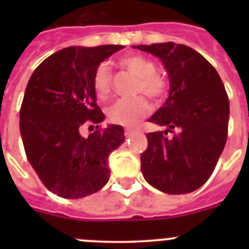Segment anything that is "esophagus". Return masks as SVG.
<instances>
[{"instance_id": "esophagus-1", "label": "esophagus", "mask_w": 249, "mask_h": 249, "mask_svg": "<svg viewBox=\"0 0 249 249\" xmlns=\"http://www.w3.org/2000/svg\"><path fill=\"white\" fill-rule=\"evenodd\" d=\"M133 133H135V131H132V129H126V132H124V136H126V137H132V136H133Z\"/></svg>"}]
</instances>
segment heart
Returning a JSON list of instances; mask_svg holds the SVG:
<instances>
[{
    "label": "heart",
    "mask_w": 249,
    "mask_h": 249,
    "mask_svg": "<svg viewBox=\"0 0 249 249\" xmlns=\"http://www.w3.org/2000/svg\"><path fill=\"white\" fill-rule=\"evenodd\" d=\"M120 65L129 73L137 77L136 93H144L153 101H160L167 93V81L163 76L155 72L156 66L151 59L142 54H127L120 59ZM94 93L100 100H106L111 92L112 74L107 63H101L92 78ZM151 112V103L143 96L123 98L108 108V118L112 123L123 127H135Z\"/></svg>",
    "instance_id": "obj_1"
}]
</instances>
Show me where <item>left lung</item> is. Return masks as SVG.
I'll return each instance as SVG.
<instances>
[{
  "label": "left lung",
  "instance_id": "obj_1",
  "mask_svg": "<svg viewBox=\"0 0 249 249\" xmlns=\"http://www.w3.org/2000/svg\"><path fill=\"white\" fill-rule=\"evenodd\" d=\"M132 47L158 57L169 78L166 102L148 120L166 129L147 133L141 171L160 192H193L211 177L227 141L230 100L224 85L215 68L188 46ZM168 131L172 138L165 136Z\"/></svg>",
  "mask_w": 249,
  "mask_h": 249
}]
</instances>
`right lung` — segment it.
<instances>
[{"label":"right lung","instance_id":"add662e5","mask_svg":"<svg viewBox=\"0 0 249 249\" xmlns=\"http://www.w3.org/2000/svg\"><path fill=\"white\" fill-rule=\"evenodd\" d=\"M124 46L63 48L31 76L19 111V132L28 162L46 188L62 198H82L109 179L107 160L124 141L122 126L98 129L105 114L96 103V68ZM87 123L98 124L89 138Z\"/></svg>","mask_w":249,"mask_h":249}]
</instances>
